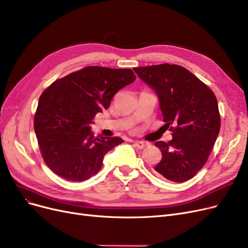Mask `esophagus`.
Masks as SVG:
<instances>
[{"instance_id": "1", "label": "esophagus", "mask_w": 248, "mask_h": 248, "mask_svg": "<svg viewBox=\"0 0 248 248\" xmlns=\"http://www.w3.org/2000/svg\"><path fill=\"white\" fill-rule=\"evenodd\" d=\"M148 143H146V142H143V141H140V140H135V141H133V146L135 147V148H138V149H143L144 147L147 146Z\"/></svg>"}]
</instances>
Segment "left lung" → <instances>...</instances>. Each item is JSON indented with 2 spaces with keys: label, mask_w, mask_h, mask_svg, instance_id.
Returning a JSON list of instances; mask_svg holds the SVG:
<instances>
[{
  "label": "left lung",
  "mask_w": 248,
  "mask_h": 248,
  "mask_svg": "<svg viewBox=\"0 0 248 248\" xmlns=\"http://www.w3.org/2000/svg\"><path fill=\"white\" fill-rule=\"evenodd\" d=\"M135 74L154 90L172 140L157 141L162 159L156 171L174 183L192 178L206 163L220 128L217 97L190 71L176 64L135 67Z\"/></svg>",
  "instance_id": "8db88e82"
}]
</instances>
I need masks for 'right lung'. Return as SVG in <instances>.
I'll return each instance as SVG.
<instances>
[{
    "instance_id": "obj_1",
    "label": "right lung",
    "mask_w": 248,
    "mask_h": 248,
    "mask_svg": "<svg viewBox=\"0 0 248 248\" xmlns=\"http://www.w3.org/2000/svg\"><path fill=\"white\" fill-rule=\"evenodd\" d=\"M135 78L130 69L87 66L56 80L42 93L33 128L43 159L54 173L67 181H86L99 171L106 154L124 142L94 136L91 124Z\"/></svg>"
}]
</instances>
